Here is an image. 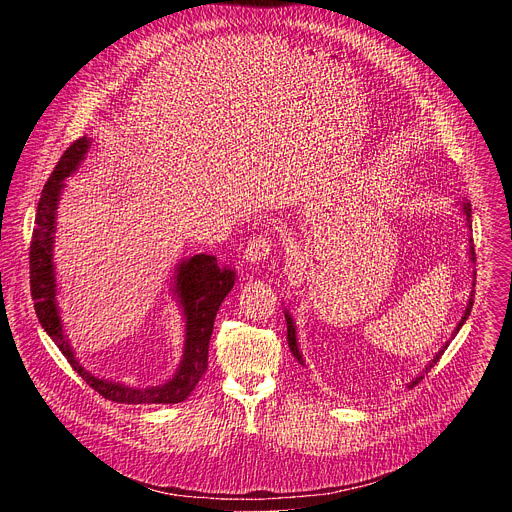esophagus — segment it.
Listing matches in <instances>:
<instances>
[{"label": "esophagus", "instance_id": "1", "mask_svg": "<svg viewBox=\"0 0 512 512\" xmlns=\"http://www.w3.org/2000/svg\"><path fill=\"white\" fill-rule=\"evenodd\" d=\"M269 253H271V239L265 235H257L245 247V261L249 265H259L269 257Z\"/></svg>", "mask_w": 512, "mask_h": 512}]
</instances>
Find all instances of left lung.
Returning <instances> with one entry per match:
<instances>
[{"label":"left lung","mask_w":512,"mask_h":512,"mask_svg":"<svg viewBox=\"0 0 512 512\" xmlns=\"http://www.w3.org/2000/svg\"><path fill=\"white\" fill-rule=\"evenodd\" d=\"M462 214L466 216V227H468V231H472V204L470 202H464L462 204ZM468 259H470V263L474 265L476 263V253H474V243H472V239H470V243H468ZM474 281H476V271H474V267H472V291H470V298H468V304H466V310H464V316H462V320L458 322V326L454 328V332H452V338L450 340H454L456 338V334L460 332V328L464 326V322L468 320V316H470V310H472V304H474ZM285 312V322H287V344H289V350H291V354H294V358L302 364V367H306V360H304V354H302V350H300V344H298V332H296V322H294V318H291V314L287 312V310H283ZM450 340L435 352V356L425 364V369L415 377V379H411V383H407V389H411V387H415L421 379H423V375H427V371H431V367L433 364L442 358V354H444V350L448 348V344H450Z\"/></svg>","instance_id":"8db88e82"}]
</instances>
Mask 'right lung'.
Here are the masks:
<instances>
[{
    "label": "right lung",
    "instance_id": "1",
    "mask_svg": "<svg viewBox=\"0 0 512 512\" xmlns=\"http://www.w3.org/2000/svg\"><path fill=\"white\" fill-rule=\"evenodd\" d=\"M91 137H81L64 152L48 182L44 184L38 208L36 227L30 245V287L38 322L44 332L52 338L58 350L66 356L70 367L85 379L99 395L115 403H180L184 401L208 369V344L214 326V318L223 300L235 285V273L221 269L214 255L198 253L178 261L174 267L172 294L180 306L184 318V346L176 373L162 385L156 387H131L119 381L97 377L85 369L77 358L70 340L64 332L60 306H58V281L54 267V241H56V212L66 178L75 174L83 164Z\"/></svg>",
    "mask_w": 512,
    "mask_h": 512
}]
</instances>
